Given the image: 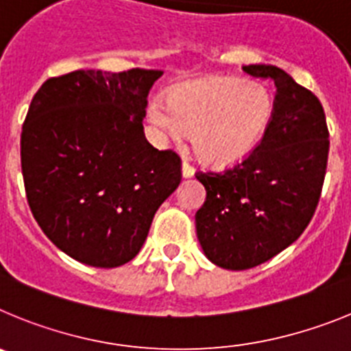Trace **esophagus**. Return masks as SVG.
Instances as JSON below:
<instances>
[{
  "instance_id": "obj_1",
  "label": "esophagus",
  "mask_w": 351,
  "mask_h": 351,
  "mask_svg": "<svg viewBox=\"0 0 351 351\" xmlns=\"http://www.w3.org/2000/svg\"><path fill=\"white\" fill-rule=\"evenodd\" d=\"M193 173H195V167L190 165L188 161H182V176H184V178H191Z\"/></svg>"
}]
</instances>
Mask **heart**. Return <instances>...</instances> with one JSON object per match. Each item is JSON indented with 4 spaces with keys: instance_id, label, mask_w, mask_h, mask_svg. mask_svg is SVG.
<instances>
[{
    "instance_id": "b5f03b06",
    "label": "heart",
    "mask_w": 351,
    "mask_h": 351,
    "mask_svg": "<svg viewBox=\"0 0 351 351\" xmlns=\"http://www.w3.org/2000/svg\"><path fill=\"white\" fill-rule=\"evenodd\" d=\"M274 116V98L262 84L214 77L184 84L149 107L153 125L172 138L193 130L195 151L216 165L241 161L260 144Z\"/></svg>"
}]
</instances>
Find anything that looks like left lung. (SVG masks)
Returning a JSON list of instances; mask_svg holds the SVG:
<instances>
[{"label": "left lung", "mask_w": 351, "mask_h": 351, "mask_svg": "<svg viewBox=\"0 0 351 351\" xmlns=\"http://www.w3.org/2000/svg\"><path fill=\"white\" fill-rule=\"evenodd\" d=\"M276 86L267 132L241 163L198 170L207 191L195 214L197 237L213 263L246 271L295 243L311 221L324 186L328 128L324 107L278 66H243Z\"/></svg>", "instance_id": "8db88e82"}]
</instances>
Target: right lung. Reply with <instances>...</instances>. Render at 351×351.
I'll use <instances>...</instances> for the list:
<instances>
[{"mask_svg": "<svg viewBox=\"0 0 351 351\" xmlns=\"http://www.w3.org/2000/svg\"><path fill=\"white\" fill-rule=\"evenodd\" d=\"M163 71L77 70L51 77L21 133L29 209L68 256L112 269L141 251L154 213L181 182V158L144 135L149 89Z\"/></svg>", "mask_w": 351, "mask_h": 351, "instance_id": "obj_1", "label": "right lung"}]
</instances>
